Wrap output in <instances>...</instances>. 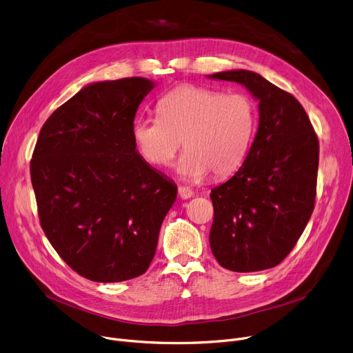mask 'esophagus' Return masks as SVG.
I'll list each match as a JSON object with an SVG mask.
<instances>
[{"instance_id":"34e87169","label":"esophagus","mask_w":353,"mask_h":353,"mask_svg":"<svg viewBox=\"0 0 353 353\" xmlns=\"http://www.w3.org/2000/svg\"><path fill=\"white\" fill-rule=\"evenodd\" d=\"M194 196V191L191 190L190 187H185V185H179V197L183 199V200H187V199H191Z\"/></svg>"}]
</instances>
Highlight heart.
<instances>
[{"instance_id": "obj_1", "label": "heart", "mask_w": 353, "mask_h": 353, "mask_svg": "<svg viewBox=\"0 0 353 353\" xmlns=\"http://www.w3.org/2000/svg\"><path fill=\"white\" fill-rule=\"evenodd\" d=\"M256 105L245 92L181 85L157 103V117H139L132 139L146 163L166 168L184 142L177 173L191 181L232 174L250 149Z\"/></svg>"}]
</instances>
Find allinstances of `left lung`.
<instances>
[{
    "label": "left lung",
    "mask_w": 353,
    "mask_h": 353,
    "mask_svg": "<svg viewBox=\"0 0 353 353\" xmlns=\"http://www.w3.org/2000/svg\"><path fill=\"white\" fill-rule=\"evenodd\" d=\"M210 79L235 81L259 101V126L238 172L211 190L210 245L232 272L277 266L312 214L319 145L303 105L261 74L230 70Z\"/></svg>",
    "instance_id": "left-lung-1"
}]
</instances>
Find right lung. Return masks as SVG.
Instances as JSON below:
<instances>
[{
	"mask_svg": "<svg viewBox=\"0 0 353 353\" xmlns=\"http://www.w3.org/2000/svg\"><path fill=\"white\" fill-rule=\"evenodd\" d=\"M154 88L143 77L83 87L43 123L30 160L42 230L80 276L143 274L177 185L139 156L132 123Z\"/></svg>",
	"mask_w": 353,
	"mask_h": 353,
	"instance_id": "right-lung-1",
	"label": "right lung"
}]
</instances>
